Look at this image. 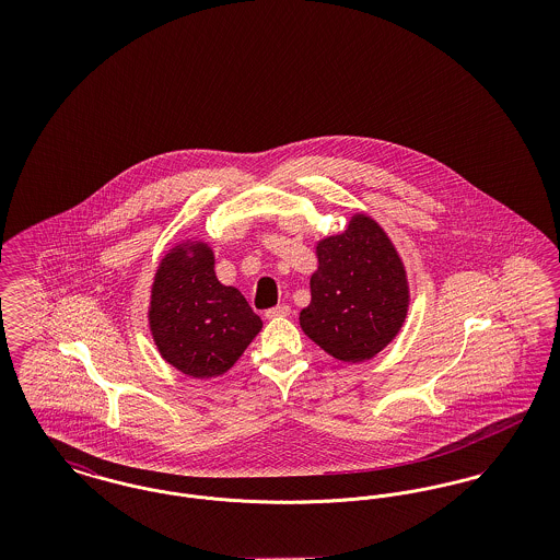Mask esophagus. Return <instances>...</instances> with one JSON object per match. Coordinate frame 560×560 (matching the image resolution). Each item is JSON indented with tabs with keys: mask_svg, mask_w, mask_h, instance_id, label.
<instances>
[{
	"mask_svg": "<svg viewBox=\"0 0 560 560\" xmlns=\"http://www.w3.org/2000/svg\"><path fill=\"white\" fill-rule=\"evenodd\" d=\"M290 313H292V308L288 306V304H279V306H275V308H270L265 313V317L267 319H277V317H290Z\"/></svg>",
	"mask_w": 560,
	"mask_h": 560,
	"instance_id": "1",
	"label": "esophagus"
}]
</instances>
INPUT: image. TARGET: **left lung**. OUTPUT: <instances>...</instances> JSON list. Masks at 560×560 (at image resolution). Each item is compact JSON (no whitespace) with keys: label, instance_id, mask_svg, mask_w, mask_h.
Returning <instances> with one entry per match:
<instances>
[{"label":"left lung","instance_id":"obj_1","mask_svg":"<svg viewBox=\"0 0 560 560\" xmlns=\"http://www.w3.org/2000/svg\"><path fill=\"white\" fill-rule=\"evenodd\" d=\"M315 254L302 331L342 363L370 361L399 336L411 302L395 243L370 213L354 212L345 233L317 241Z\"/></svg>","mask_w":560,"mask_h":560}]
</instances>
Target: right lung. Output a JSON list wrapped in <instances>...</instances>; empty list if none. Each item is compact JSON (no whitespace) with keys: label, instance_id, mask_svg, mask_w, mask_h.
Here are the masks:
<instances>
[{"label":"right lung","instance_id":"obj_1","mask_svg":"<svg viewBox=\"0 0 560 560\" xmlns=\"http://www.w3.org/2000/svg\"><path fill=\"white\" fill-rule=\"evenodd\" d=\"M208 241H176L160 260L149 298V329L161 359L188 377L206 380L229 372L262 319L243 293L222 285Z\"/></svg>","mask_w":560,"mask_h":560}]
</instances>
